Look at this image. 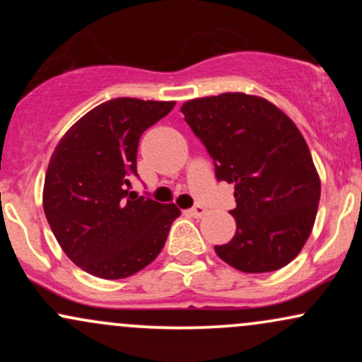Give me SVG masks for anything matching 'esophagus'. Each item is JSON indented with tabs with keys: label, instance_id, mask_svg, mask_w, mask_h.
Masks as SVG:
<instances>
[{
	"label": "esophagus",
	"instance_id": "esophagus-1",
	"mask_svg": "<svg viewBox=\"0 0 362 362\" xmlns=\"http://www.w3.org/2000/svg\"><path fill=\"white\" fill-rule=\"evenodd\" d=\"M187 213H189L190 216H192V218H202V216L206 214V207H202V206H194L192 209H189L187 211Z\"/></svg>",
	"mask_w": 362,
	"mask_h": 362
}]
</instances>
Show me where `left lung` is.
Listing matches in <instances>:
<instances>
[{
	"label": "left lung",
	"instance_id": "left-lung-1",
	"mask_svg": "<svg viewBox=\"0 0 362 362\" xmlns=\"http://www.w3.org/2000/svg\"><path fill=\"white\" fill-rule=\"evenodd\" d=\"M214 161L216 178L235 184L231 242L216 245L236 271L288 265L313 230L320 177L305 138L281 109L257 95L221 93L180 107Z\"/></svg>",
	"mask_w": 362,
	"mask_h": 362
}]
</instances>
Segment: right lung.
Wrapping results in <instances>:
<instances>
[{
  "instance_id": "1",
  "label": "right lung",
  "mask_w": 362,
  "mask_h": 362,
  "mask_svg": "<svg viewBox=\"0 0 362 362\" xmlns=\"http://www.w3.org/2000/svg\"><path fill=\"white\" fill-rule=\"evenodd\" d=\"M175 102L114 98L66 131L45 172L42 204L57 243L78 267L100 279H124L161 252L180 216L129 192L139 138Z\"/></svg>"
}]
</instances>
